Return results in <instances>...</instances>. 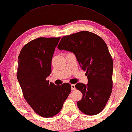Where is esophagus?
Returning a JSON list of instances; mask_svg holds the SVG:
<instances>
[{"label": "esophagus", "instance_id": "obj_1", "mask_svg": "<svg viewBox=\"0 0 132 132\" xmlns=\"http://www.w3.org/2000/svg\"><path fill=\"white\" fill-rule=\"evenodd\" d=\"M71 89L72 90H75V86L74 84H71Z\"/></svg>", "mask_w": 132, "mask_h": 132}]
</instances>
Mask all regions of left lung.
Here are the masks:
<instances>
[{
  "label": "left lung",
  "instance_id": "1",
  "mask_svg": "<svg viewBox=\"0 0 132 132\" xmlns=\"http://www.w3.org/2000/svg\"><path fill=\"white\" fill-rule=\"evenodd\" d=\"M59 50L73 53L81 68L85 70L88 84L75 85L82 93L77 102L81 112L88 116L103 110L112 90L113 60L105 41L98 35L81 31L63 36Z\"/></svg>",
  "mask_w": 132,
  "mask_h": 132
}]
</instances>
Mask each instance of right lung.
<instances>
[{
	"label": "right lung",
	"mask_w": 132,
	"mask_h": 132,
	"mask_svg": "<svg viewBox=\"0 0 132 132\" xmlns=\"http://www.w3.org/2000/svg\"><path fill=\"white\" fill-rule=\"evenodd\" d=\"M60 38H39L24 46L18 56L16 77L24 97L35 112L51 117L60 112L71 91V85H55L47 78Z\"/></svg>",
	"instance_id": "add662e5"
}]
</instances>
